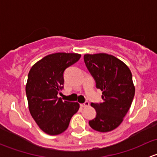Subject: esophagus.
Wrapping results in <instances>:
<instances>
[{
    "label": "esophagus",
    "instance_id": "esophagus-1",
    "mask_svg": "<svg viewBox=\"0 0 157 157\" xmlns=\"http://www.w3.org/2000/svg\"><path fill=\"white\" fill-rule=\"evenodd\" d=\"M80 105H81L82 107H87V106H89V105H90V102H87V101H86L84 103L80 104Z\"/></svg>",
    "mask_w": 157,
    "mask_h": 157
}]
</instances>
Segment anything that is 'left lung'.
<instances>
[{
    "label": "left lung",
    "mask_w": 157,
    "mask_h": 157,
    "mask_svg": "<svg viewBox=\"0 0 157 157\" xmlns=\"http://www.w3.org/2000/svg\"><path fill=\"white\" fill-rule=\"evenodd\" d=\"M88 71L102 91V102L91 103L96 109L95 118L89 124L95 131L108 132L120 125L131 107L135 88L132 74L123 61L105 53L85 55Z\"/></svg>",
    "instance_id": "8db88e82"
}]
</instances>
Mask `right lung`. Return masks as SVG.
Returning a JSON list of instances; mask_svg holds the SVG:
<instances>
[{
    "label": "right lung",
    "instance_id": "1",
    "mask_svg": "<svg viewBox=\"0 0 157 157\" xmlns=\"http://www.w3.org/2000/svg\"><path fill=\"white\" fill-rule=\"evenodd\" d=\"M81 57L76 53L52 54L44 57L30 69L26 86L29 109L41 130L57 135L68 128L78 102L62 101L58 97L64 87V72Z\"/></svg>",
    "mask_w": 157,
    "mask_h": 157
}]
</instances>
